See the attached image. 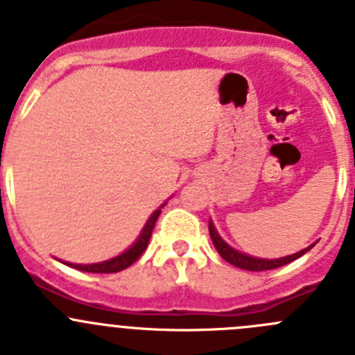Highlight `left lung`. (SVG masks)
<instances>
[{
  "label": "left lung",
  "mask_w": 355,
  "mask_h": 355,
  "mask_svg": "<svg viewBox=\"0 0 355 355\" xmlns=\"http://www.w3.org/2000/svg\"><path fill=\"white\" fill-rule=\"evenodd\" d=\"M208 231H210V238H211V241H214V247L217 248V252L220 254V257H223L224 261H227L230 264H233V266L241 268V270H248V271L275 270V268H280V266H284V264H289V263H293L294 259H297V257L303 256V254H306L308 250H310V248L315 245V243L310 245V247L303 248V250L293 254V256L280 257V259H261V257H252V256H247V254H243V252H238V250H234L233 247H230V245H227L223 238L218 236L217 230L214 227L211 220H210V224H208Z\"/></svg>",
  "instance_id": "1"
}]
</instances>
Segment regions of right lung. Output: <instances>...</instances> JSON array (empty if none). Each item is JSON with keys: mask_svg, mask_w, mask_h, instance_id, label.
I'll list each match as a JSON object with an SVG mask.
<instances>
[{"mask_svg": "<svg viewBox=\"0 0 355 355\" xmlns=\"http://www.w3.org/2000/svg\"><path fill=\"white\" fill-rule=\"evenodd\" d=\"M162 207H164V205H162ZM162 207H159L157 210H155L154 214L148 217L147 224H145V227L141 230L138 240L135 241V243H132L131 247L125 250V252H122L121 256L112 257V259L103 261V263H96V264H73V263H64V264L69 268H75V270L87 271V273H117V271L125 270V268L131 266L135 261H138V257L145 252V248H147V245H148V240H150L152 231H154L155 220H157Z\"/></svg>", "mask_w": 355, "mask_h": 355, "instance_id": "1", "label": "right lung"}]
</instances>
